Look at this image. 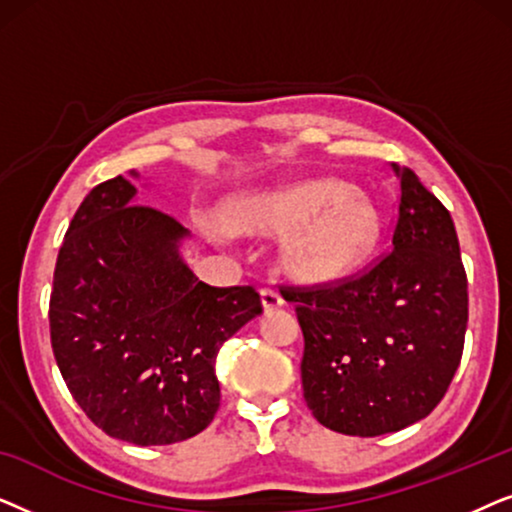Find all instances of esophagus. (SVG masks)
Instances as JSON below:
<instances>
[{"label": "esophagus", "mask_w": 512, "mask_h": 512, "mask_svg": "<svg viewBox=\"0 0 512 512\" xmlns=\"http://www.w3.org/2000/svg\"><path fill=\"white\" fill-rule=\"evenodd\" d=\"M261 303H263V310H277V307L284 305V298L277 289H263Z\"/></svg>", "instance_id": "34e87169"}]
</instances>
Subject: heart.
<instances>
[{
	"mask_svg": "<svg viewBox=\"0 0 512 512\" xmlns=\"http://www.w3.org/2000/svg\"><path fill=\"white\" fill-rule=\"evenodd\" d=\"M219 223L233 235H282L279 258L305 284H331L359 268L380 240L368 200L335 181H284L223 200Z\"/></svg>",
	"mask_w": 512,
	"mask_h": 512,
	"instance_id": "1",
	"label": "heart"
}]
</instances>
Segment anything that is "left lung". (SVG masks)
I'll use <instances>...</instances> for the list:
<instances>
[{
    "instance_id": "1",
    "label": "left lung",
    "mask_w": 512,
    "mask_h": 512,
    "mask_svg": "<svg viewBox=\"0 0 512 512\" xmlns=\"http://www.w3.org/2000/svg\"><path fill=\"white\" fill-rule=\"evenodd\" d=\"M401 184L394 251L335 289L284 291L298 303L307 408L345 436H382L419 422L457 373L468 282L452 216L410 167Z\"/></svg>"
}]
</instances>
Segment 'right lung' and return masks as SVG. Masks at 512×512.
I'll return each instance as SVG.
<instances>
[{
  "mask_svg": "<svg viewBox=\"0 0 512 512\" xmlns=\"http://www.w3.org/2000/svg\"><path fill=\"white\" fill-rule=\"evenodd\" d=\"M186 240L181 223L139 205L137 186L116 177L76 209L55 263L48 317L60 373L90 422L132 445L207 429L221 401L216 354L263 312L251 286L200 282Z\"/></svg>",
  "mask_w": 512,
  "mask_h": 512,
  "instance_id": "obj_1",
  "label": "right lung"
}]
</instances>
